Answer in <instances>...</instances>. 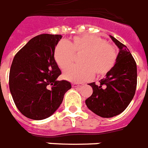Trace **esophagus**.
Returning a JSON list of instances; mask_svg holds the SVG:
<instances>
[{
	"instance_id": "obj_1",
	"label": "esophagus",
	"mask_w": 148,
	"mask_h": 148,
	"mask_svg": "<svg viewBox=\"0 0 148 148\" xmlns=\"http://www.w3.org/2000/svg\"><path fill=\"white\" fill-rule=\"evenodd\" d=\"M82 86V84L76 83V82H73V87H74V88H79Z\"/></svg>"
}]
</instances>
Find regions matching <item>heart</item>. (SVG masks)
<instances>
[{
    "mask_svg": "<svg viewBox=\"0 0 148 148\" xmlns=\"http://www.w3.org/2000/svg\"><path fill=\"white\" fill-rule=\"evenodd\" d=\"M74 54H81L78 66L65 71L63 77L75 82H81L92 77L94 73L101 77L107 75L117 60L115 47L104 39L93 35L75 36L68 41L61 40L54 48L53 58L61 69H66L73 62Z\"/></svg>",
    "mask_w": 148,
    "mask_h": 148,
    "instance_id": "b5f03b06",
    "label": "heart"
}]
</instances>
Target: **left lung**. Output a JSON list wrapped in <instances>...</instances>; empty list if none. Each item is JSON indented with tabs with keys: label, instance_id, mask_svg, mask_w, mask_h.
Segmentation results:
<instances>
[{
	"label": "left lung",
	"instance_id": "left-lung-1",
	"mask_svg": "<svg viewBox=\"0 0 148 148\" xmlns=\"http://www.w3.org/2000/svg\"><path fill=\"white\" fill-rule=\"evenodd\" d=\"M110 36L120 49L116 63L99 85L88 84L93 92L86 100L87 107L102 118H112L124 112L137 87V64L134 57L125 45Z\"/></svg>",
	"mask_w": 148,
	"mask_h": 148
}]
</instances>
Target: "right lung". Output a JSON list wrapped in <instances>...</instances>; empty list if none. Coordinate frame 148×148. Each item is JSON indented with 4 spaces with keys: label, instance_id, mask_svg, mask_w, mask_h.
I'll list each match as a JSON object with an SVG mask.
<instances>
[{
    "label": "right lung",
    "instance_id": "right-lung-1",
    "mask_svg": "<svg viewBox=\"0 0 148 148\" xmlns=\"http://www.w3.org/2000/svg\"><path fill=\"white\" fill-rule=\"evenodd\" d=\"M61 35L43 34L32 38L13 60L9 75L10 93L21 114L33 120L49 117L72 88L66 80L58 81L61 71L53 58Z\"/></svg>",
    "mask_w": 148,
    "mask_h": 148
}]
</instances>
